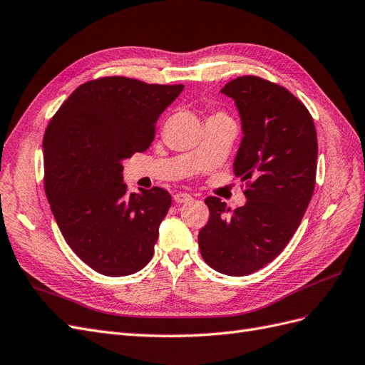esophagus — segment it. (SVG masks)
Returning a JSON list of instances; mask_svg holds the SVG:
<instances>
[{
  "label": "esophagus",
  "mask_w": 365,
  "mask_h": 365,
  "mask_svg": "<svg viewBox=\"0 0 365 365\" xmlns=\"http://www.w3.org/2000/svg\"><path fill=\"white\" fill-rule=\"evenodd\" d=\"M192 200H193V197L189 193H176V195H173V201L176 204H184V202H189Z\"/></svg>",
  "instance_id": "esophagus-1"
}]
</instances>
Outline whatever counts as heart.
<instances>
[{
  "instance_id": "obj_1",
  "label": "heart",
  "mask_w": 365,
  "mask_h": 365,
  "mask_svg": "<svg viewBox=\"0 0 365 365\" xmlns=\"http://www.w3.org/2000/svg\"><path fill=\"white\" fill-rule=\"evenodd\" d=\"M208 118H230V117L227 114H224V113H212V114L208 115Z\"/></svg>"
}]
</instances>
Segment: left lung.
<instances>
[{"label":"left lung","mask_w":365,"mask_h":365,"mask_svg":"<svg viewBox=\"0 0 365 365\" xmlns=\"http://www.w3.org/2000/svg\"><path fill=\"white\" fill-rule=\"evenodd\" d=\"M220 93L233 98L242 120L233 165L247 181V202L231 212L208 196L197 244L208 267L240 277L277 257L300 225L315 187L318 143L311 113L286 88L240 76Z\"/></svg>","instance_id":"obj_1"}]
</instances>
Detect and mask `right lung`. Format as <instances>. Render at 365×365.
<instances>
[{
  "label": "right lung",
  "instance_id": "obj_1",
  "mask_svg": "<svg viewBox=\"0 0 365 365\" xmlns=\"http://www.w3.org/2000/svg\"><path fill=\"white\" fill-rule=\"evenodd\" d=\"M184 85L123 76L82 83L43 135V189L70 248L109 277L143 269L153 256L172 196L161 187L128 193L121 161L145 152L160 114Z\"/></svg>",
  "mask_w": 365,
  "mask_h": 365
}]
</instances>
